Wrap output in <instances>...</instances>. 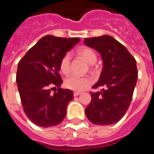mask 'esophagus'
<instances>
[{
    "mask_svg": "<svg viewBox=\"0 0 154 154\" xmlns=\"http://www.w3.org/2000/svg\"><path fill=\"white\" fill-rule=\"evenodd\" d=\"M80 94H82V92H80V91H74L73 96L74 97H77V96H79Z\"/></svg>",
    "mask_w": 154,
    "mask_h": 154,
    "instance_id": "34e87169",
    "label": "esophagus"
}]
</instances>
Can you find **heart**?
<instances>
[{"label":"heart","instance_id":"heart-1","mask_svg":"<svg viewBox=\"0 0 154 154\" xmlns=\"http://www.w3.org/2000/svg\"><path fill=\"white\" fill-rule=\"evenodd\" d=\"M77 54L83 58L88 64H94L97 62V55L92 49L88 48H83L78 50ZM71 57L70 54H67L62 57L59 64L60 71L64 74H67L70 72ZM92 82L90 77H81L78 75H70L64 81L65 87L72 91H83L87 89Z\"/></svg>","mask_w":154,"mask_h":154}]
</instances>
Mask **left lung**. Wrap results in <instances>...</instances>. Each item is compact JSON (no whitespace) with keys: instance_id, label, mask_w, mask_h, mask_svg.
<instances>
[{"instance_id":"8db88e82","label":"left lung","mask_w":154,"mask_h":154,"mask_svg":"<svg viewBox=\"0 0 154 154\" xmlns=\"http://www.w3.org/2000/svg\"><path fill=\"white\" fill-rule=\"evenodd\" d=\"M84 44L100 54L103 68L91 92V101L85 113L91 122L110 125L125 116L132 100L138 79L134 57L128 49L110 35L84 38Z\"/></svg>"}]
</instances>
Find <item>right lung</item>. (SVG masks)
<instances>
[{"label":"right lung","instance_id":"right-lung-1","mask_svg":"<svg viewBox=\"0 0 154 154\" xmlns=\"http://www.w3.org/2000/svg\"><path fill=\"white\" fill-rule=\"evenodd\" d=\"M79 38L46 35L19 62L16 83L25 115L35 125L44 128L59 125L66 116L73 91L59 88L63 83L60 61ZM58 87L57 93L51 89Z\"/></svg>","mask_w":154,"mask_h":154}]
</instances>
